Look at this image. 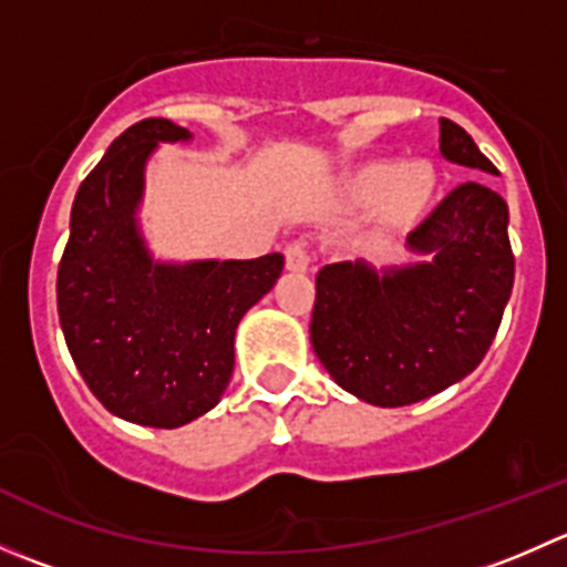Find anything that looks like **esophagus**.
<instances>
[{
  "label": "esophagus",
  "mask_w": 567,
  "mask_h": 567,
  "mask_svg": "<svg viewBox=\"0 0 567 567\" xmlns=\"http://www.w3.org/2000/svg\"><path fill=\"white\" fill-rule=\"evenodd\" d=\"M285 262H288V271H296V274L310 271L312 255H310V249H307V244H301V241L290 244V247L285 249Z\"/></svg>",
  "instance_id": "obj_1"
}]
</instances>
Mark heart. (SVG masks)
Listing matches in <instances>:
<instances>
[{"instance_id": "obj_1", "label": "heart", "mask_w": 567, "mask_h": 567, "mask_svg": "<svg viewBox=\"0 0 567 567\" xmlns=\"http://www.w3.org/2000/svg\"><path fill=\"white\" fill-rule=\"evenodd\" d=\"M433 186H436V177L425 164H411L403 173H400L398 164H381L364 177L362 194L368 199L386 197L392 214L405 219V216H414L431 199Z\"/></svg>"}]
</instances>
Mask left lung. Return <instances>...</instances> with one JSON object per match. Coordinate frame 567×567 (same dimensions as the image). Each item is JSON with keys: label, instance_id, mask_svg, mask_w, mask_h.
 <instances>
[{"label": "left lung", "instance_id": "1", "mask_svg": "<svg viewBox=\"0 0 567 567\" xmlns=\"http://www.w3.org/2000/svg\"><path fill=\"white\" fill-rule=\"evenodd\" d=\"M439 125L447 162L496 175L458 123ZM405 247L420 260L386 268L342 260L316 277V357L342 390L381 409L466 379L494 342L516 274L507 203L477 181L453 188Z\"/></svg>", "mask_w": 567, "mask_h": 567}]
</instances>
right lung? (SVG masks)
<instances>
[{
  "label": "right lung",
  "instance_id": "obj_1",
  "mask_svg": "<svg viewBox=\"0 0 567 567\" xmlns=\"http://www.w3.org/2000/svg\"><path fill=\"white\" fill-rule=\"evenodd\" d=\"M192 131L147 117L109 145L79 186L56 271L68 351L106 411L181 427L214 409L236 364V329L282 274L285 257L158 260L140 225L145 167Z\"/></svg>",
  "mask_w": 567,
  "mask_h": 567
}]
</instances>
